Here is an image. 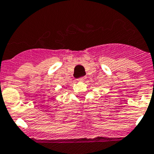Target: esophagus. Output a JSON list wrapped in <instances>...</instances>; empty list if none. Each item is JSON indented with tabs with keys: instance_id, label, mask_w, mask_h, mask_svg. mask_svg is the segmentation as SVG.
<instances>
[{
	"instance_id": "1",
	"label": "esophagus",
	"mask_w": 154,
	"mask_h": 154,
	"mask_svg": "<svg viewBox=\"0 0 154 154\" xmlns=\"http://www.w3.org/2000/svg\"><path fill=\"white\" fill-rule=\"evenodd\" d=\"M85 79H86V77H80V78H78L77 80H78L79 81H84Z\"/></svg>"
}]
</instances>
